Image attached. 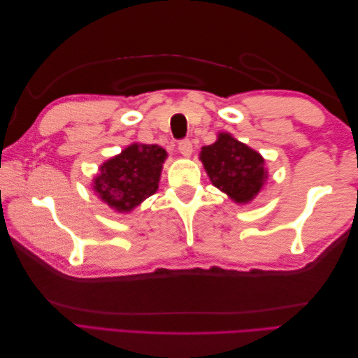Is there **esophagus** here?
<instances>
[{
	"mask_svg": "<svg viewBox=\"0 0 358 358\" xmlns=\"http://www.w3.org/2000/svg\"><path fill=\"white\" fill-rule=\"evenodd\" d=\"M178 150H180L181 155L191 157V154H192V141L187 140V138L186 140H181L178 143Z\"/></svg>",
	"mask_w": 358,
	"mask_h": 358,
	"instance_id": "obj_1",
	"label": "esophagus"
}]
</instances>
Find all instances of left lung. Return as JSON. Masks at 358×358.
Returning a JSON list of instances; mask_svg holds the SVG:
<instances>
[{"mask_svg":"<svg viewBox=\"0 0 358 358\" xmlns=\"http://www.w3.org/2000/svg\"><path fill=\"white\" fill-rule=\"evenodd\" d=\"M200 158L214 186L237 203L252 200L268 178L262 155L229 134H220L214 144L204 146Z\"/></svg>","mask_w":358,"mask_h":358,"instance_id":"left-lung-1","label":"left lung"}]
</instances>
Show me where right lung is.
Segmentation results:
<instances>
[{
	"mask_svg": "<svg viewBox=\"0 0 358 358\" xmlns=\"http://www.w3.org/2000/svg\"><path fill=\"white\" fill-rule=\"evenodd\" d=\"M167 154L157 144H132L106 162L95 177L98 196L118 212H129L154 195Z\"/></svg>",
	"mask_w": 358,
	"mask_h": 358,
	"instance_id": "right-lung-1",
	"label": "right lung"
}]
</instances>
